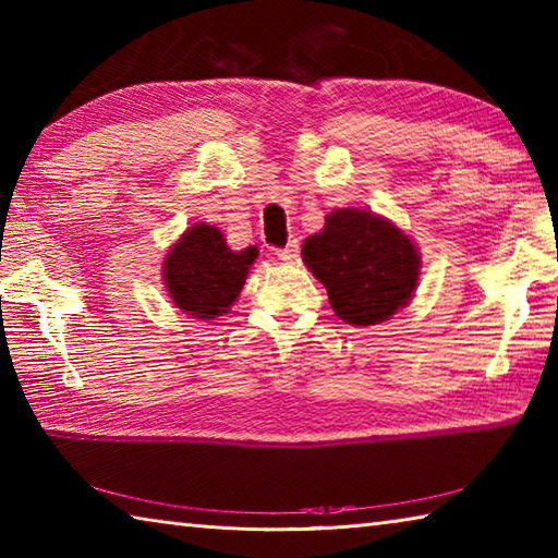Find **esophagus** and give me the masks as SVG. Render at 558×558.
<instances>
[{"label": "esophagus", "mask_w": 558, "mask_h": 558, "mask_svg": "<svg viewBox=\"0 0 558 558\" xmlns=\"http://www.w3.org/2000/svg\"><path fill=\"white\" fill-rule=\"evenodd\" d=\"M277 257L281 262H287V265H293V262L299 259V240H291V243L283 247V250H277Z\"/></svg>", "instance_id": "34e87169"}]
</instances>
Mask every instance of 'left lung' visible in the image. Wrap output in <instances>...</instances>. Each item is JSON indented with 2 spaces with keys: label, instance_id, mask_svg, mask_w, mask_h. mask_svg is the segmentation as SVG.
<instances>
[{
  "label": "left lung",
  "instance_id": "1",
  "mask_svg": "<svg viewBox=\"0 0 558 558\" xmlns=\"http://www.w3.org/2000/svg\"><path fill=\"white\" fill-rule=\"evenodd\" d=\"M301 257L325 289L340 320L369 328L391 320L415 296L417 245L384 216L335 208L320 233L306 238Z\"/></svg>",
  "mask_w": 558,
  "mask_h": 558
}]
</instances>
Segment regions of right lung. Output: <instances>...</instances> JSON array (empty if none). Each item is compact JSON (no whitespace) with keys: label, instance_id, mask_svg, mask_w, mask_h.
<instances>
[{"label":"right lung","instance_id":"1","mask_svg":"<svg viewBox=\"0 0 558 558\" xmlns=\"http://www.w3.org/2000/svg\"><path fill=\"white\" fill-rule=\"evenodd\" d=\"M259 250H230L216 226L194 223L167 250L162 283L177 308L198 320L230 311L245 287Z\"/></svg>","mask_w":558,"mask_h":558}]
</instances>
